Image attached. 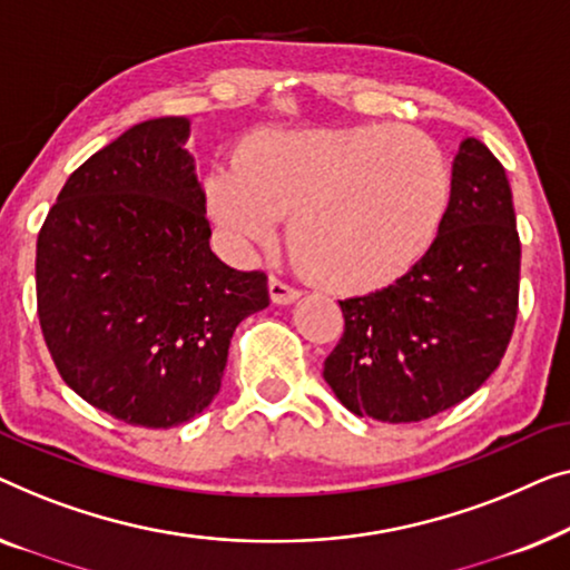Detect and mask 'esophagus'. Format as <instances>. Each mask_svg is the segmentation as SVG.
<instances>
[{"label":"esophagus","instance_id":"1","mask_svg":"<svg viewBox=\"0 0 570 570\" xmlns=\"http://www.w3.org/2000/svg\"><path fill=\"white\" fill-rule=\"evenodd\" d=\"M268 292H271V299H274L276 304H292L294 299H299V288L288 286L286 282H282V278H276V276H271Z\"/></svg>","mask_w":570,"mask_h":570}]
</instances>
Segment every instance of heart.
Wrapping results in <instances>:
<instances>
[{
  "label": "heart",
  "mask_w": 570,
  "mask_h": 570,
  "mask_svg": "<svg viewBox=\"0 0 570 570\" xmlns=\"http://www.w3.org/2000/svg\"><path fill=\"white\" fill-rule=\"evenodd\" d=\"M206 194L232 239L271 243L288 219V253L304 278L368 294L411 274L434 247L452 173L442 147L415 128H302L253 136Z\"/></svg>",
  "instance_id": "obj_1"
}]
</instances>
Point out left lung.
Instances as JSON below:
<instances>
[{"label": "left lung", "mask_w": 570, "mask_h": 570, "mask_svg": "<svg viewBox=\"0 0 570 570\" xmlns=\"http://www.w3.org/2000/svg\"><path fill=\"white\" fill-rule=\"evenodd\" d=\"M522 243L507 170L464 139L434 247L411 274L341 299L323 376L356 415L413 423L470 397L499 368L519 312Z\"/></svg>", "instance_id": "left-lung-1"}]
</instances>
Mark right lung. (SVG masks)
Here are the masks:
<instances>
[{
	"mask_svg": "<svg viewBox=\"0 0 570 570\" xmlns=\"http://www.w3.org/2000/svg\"><path fill=\"white\" fill-rule=\"evenodd\" d=\"M188 121L128 128L77 167L36 250L38 320L61 380L114 419L173 429L222 387L235 327L268 307V276L208 247Z\"/></svg>",
	"mask_w": 570,
	"mask_h": 570,
	"instance_id": "1",
	"label": "right lung"
}]
</instances>
